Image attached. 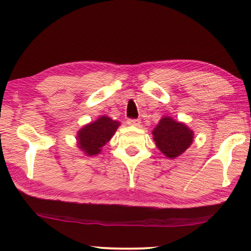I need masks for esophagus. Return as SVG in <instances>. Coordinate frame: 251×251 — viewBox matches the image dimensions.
<instances>
[{
    "instance_id": "34e87169",
    "label": "esophagus",
    "mask_w": 251,
    "mask_h": 251,
    "mask_svg": "<svg viewBox=\"0 0 251 251\" xmlns=\"http://www.w3.org/2000/svg\"><path fill=\"white\" fill-rule=\"evenodd\" d=\"M127 124L131 125V126H139V124H141V120H135V118H129V120L127 121Z\"/></svg>"
}]
</instances>
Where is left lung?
I'll return each instance as SVG.
<instances>
[{
	"instance_id": "obj_1",
	"label": "left lung",
	"mask_w": 251,
	"mask_h": 251,
	"mask_svg": "<svg viewBox=\"0 0 251 251\" xmlns=\"http://www.w3.org/2000/svg\"><path fill=\"white\" fill-rule=\"evenodd\" d=\"M154 141L159 151L169 158L182 154L193 143V130L182 123L173 121L171 117L161 118L152 130Z\"/></svg>"
}]
</instances>
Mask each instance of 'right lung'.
<instances>
[{
	"instance_id": "right-lung-1",
	"label": "right lung",
	"mask_w": 251,
	"mask_h": 251,
	"mask_svg": "<svg viewBox=\"0 0 251 251\" xmlns=\"http://www.w3.org/2000/svg\"><path fill=\"white\" fill-rule=\"evenodd\" d=\"M118 126L120 123L110 120L109 117H100L96 122L91 123L78 131L79 148L90 156L99 154L100 148L112 138Z\"/></svg>"
}]
</instances>
